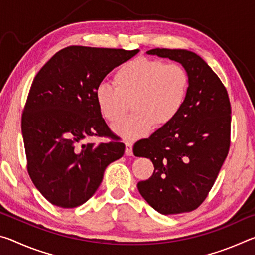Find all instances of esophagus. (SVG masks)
<instances>
[{"mask_svg": "<svg viewBox=\"0 0 255 255\" xmlns=\"http://www.w3.org/2000/svg\"><path fill=\"white\" fill-rule=\"evenodd\" d=\"M125 153H126V155H132V143H130V141H127L126 143V150H125Z\"/></svg>", "mask_w": 255, "mask_h": 255, "instance_id": "esophagus-1", "label": "esophagus"}]
</instances>
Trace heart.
Wrapping results in <instances>:
<instances>
[{"instance_id":"1","label":"heart","mask_w":255,"mask_h":255,"mask_svg":"<svg viewBox=\"0 0 255 255\" xmlns=\"http://www.w3.org/2000/svg\"><path fill=\"white\" fill-rule=\"evenodd\" d=\"M112 83H100L94 90L98 109L107 122L116 123L131 102L129 117L115 125L125 139L147 136L156 125L164 127L178 117L188 100L190 75L179 63L159 58L138 57L120 65Z\"/></svg>"}]
</instances>
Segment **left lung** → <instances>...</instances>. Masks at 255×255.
<instances>
[{"label": "left lung", "mask_w": 255, "mask_h": 255, "mask_svg": "<svg viewBox=\"0 0 255 255\" xmlns=\"http://www.w3.org/2000/svg\"><path fill=\"white\" fill-rule=\"evenodd\" d=\"M147 54L182 64L190 92L173 122L133 145L136 156L154 164L152 176L137 188L158 213H189L205 201L230 150V98L217 74L192 51L155 48Z\"/></svg>", "instance_id": "8db88e82"}]
</instances>
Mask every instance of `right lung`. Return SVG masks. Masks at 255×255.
<instances>
[{
  "instance_id": "add662e5",
  "label": "right lung",
  "mask_w": 255,
  "mask_h": 255,
  "mask_svg": "<svg viewBox=\"0 0 255 255\" xmlns=\"http://www.w3.org/2000/svg\"><path fill=\"white\" fill-rule=\"evenodd\" d=\"M139 49L68 46L37 73L21 118L30 179L50 204L83 205L102 182L106 167L125 153L98 109L94 90L108 73ZM107 137V143L87 138Z\"/></svg>"
}]
</instances>
